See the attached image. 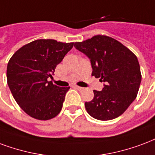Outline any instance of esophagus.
Wrapping results in <instances>:
<instances>
[{
  "instance_id": "obj_1",
  "label": "esophagus",
  "mask_w": 155,
  "mask_h": 155,
  "mask_svg": "<svg viewBox=\"0 0 155 155\" xmlns=\"http://www.w3.org/2000/svg\"><path fill=\"white\" fill-rule=\"evenodd\" d=\"M74 89H76L77 90H79V91H82V90H84V88L80 86H74Z\"/></svg>"
}]
</instances>
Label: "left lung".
<instances>
[{"label":"left lung","mask_w":155,"mask_h":155,"mask_svg":"<svg viewBox=\"0 0 155 155\" xmlns=\"http://www.w3.org/2000/svg\"><path fill=\"white\" fill-rule=\"evenodd\" d=\"M74 48L91 62L92 75L105 82L101 91L94 90V98L85 102L89 115L100 121L118 117L137 96L141 73L138 59L121 42L104 35L74 42Z\"/></svg>","instance_id":"obj_1"}]
</instances>
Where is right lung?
I'll return each mask as SVG.
<instances>
[{"label": "right lung", "mask_w": 155, "mask_h": 155, "mask_svg": "<svg viewBox=\"0 0 155 155\" xmlns=\"http://www.w3.org/2000/svg\"><path fill=\"white\" fill-rule=\"evenodd\" d=\"M74 42L38 39L23 46L7 65L8 86L25 113L38 120H49L59 114L70 87L48 81L55 69L73 48Z\"/></svg>", "instance_id": "obj_1"}]
</instances>
